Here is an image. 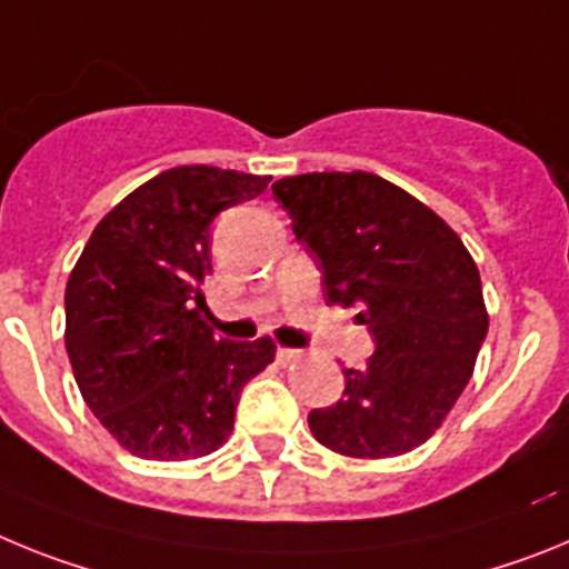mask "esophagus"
Listing matches in <instances>:
<instances>
[{"label":"esophagus","mask_w":569,"mask_h":569,"mask_svg":"<svg viewBox=\"0 0 569 569\" xmlns=\"http://www.w3.org/2000/svg\"><path fill=\"white\" fill-rule=\"evenodd\" d=\"M298 358H300L298 349H286V346H280V349H278V360L283 363V367H286V363H295Z\"/></svg>","instance_id":"34e87169"}]
</instances>
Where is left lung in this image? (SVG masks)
Returning a JSON list of instances; mask_svg holds the SVG:
<instances>
[{
	"instance_id": "obj_1",
	"label": "left lung",
	"mask_w": 569,
	"mask_h": 569,
	"mask_svg": "<svg viewBox=\"0 0 569 569\" xmlns=\"http://www.w3.org/2000/svg\"><path fill=\"white\" fill-rule=\"evenodd\" d=\"M271 191L323 271L326 300L360 309L375 338L367 369H343V398L312 409L309 429L349 458L421 447L487 338L476 260L432 209L369 171L283 177Z\"/></svg>"
}]
</instances>
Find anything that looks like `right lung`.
Returning <instances> with one entry per match:
<instances>
[{
    "label": "right lung",
    "instance_id": "1",
    "mask_svg": "<svg viewBox=\"0 0 569 569\" xmlns=\"http://www.w3.org/2000/svg\"><path fill=\"white\" fill-rule=\"evenodd\" d=\"M271 177L177 166L93 229L66 289V349L88 409L131 456L186 461L223 447L243 387L274 343L217 340L202 283L211 223Z\"/></svg>",
    "mask_w": 569,
    "mask_h": 569
}]
</instances>
